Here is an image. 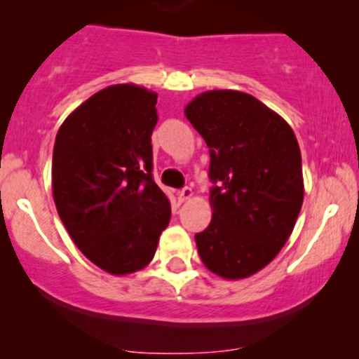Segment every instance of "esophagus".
Segmentation results:
<instances>
[{
    "mask_svg": "<svg viewBox=\"0 0 359 359\" xmlns=\"http://www.w3.org/2000/svg\"><path fill=\"white\" fill-rule=\"evenodd\" d=\"M191 196H193V189H191V187H184V189L177 191V198H179V201L189 200Z\"/></svg>",
    "mask_w": 359,
    "mask_h": 359,
    "instance_id": "1",
    "label": "esophagus"
}]
</instances>
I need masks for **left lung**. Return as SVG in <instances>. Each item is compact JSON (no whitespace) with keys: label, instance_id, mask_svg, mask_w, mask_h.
Wrapping results in <instances>:
<instances>
[{"label":"left lung","instance_id":"1","mask_svg":"<svg viewBox=\"0 0 359 359\" xmlns=\"http://www.w3.org/2000/svg\"><path fill=\"white\" fill-rule=\"evenodd\" d=\"M186 116L210 149L213 215L194 236L203 264L226 280L266 267L292 234L304 200L299 142L287 121L255 97L212 90Z\"/></svg>","mask_w":359,"mask_h":359}]
</instances>
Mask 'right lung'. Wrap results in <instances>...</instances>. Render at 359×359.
<instances>
[{"label": "right lung", "mask_w": 359, "mask_h": 359, "mask_svg": "<svg viewBox=\"0 0 359 359\" xmlns=\"http://www.w3.org/2000/svg\"><path fill=\"white\" fill-rule=\"evenodd\" d=\"M156 99L142 86H107L67 116L53 146L60 220L86 259L118 276L153 260L172 215L153 179Z\"/></svg>", "instance_id": "add662e5"}]
</instances>
